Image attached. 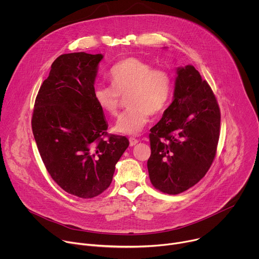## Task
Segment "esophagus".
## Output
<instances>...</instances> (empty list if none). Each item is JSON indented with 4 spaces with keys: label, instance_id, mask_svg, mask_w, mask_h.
Listing matches in <instances>:
<instances>
[{
    "label": "esophagus",
    "instance_id": "obj_1",
    "mask_svg": "<svg viewBox=\"0 0 259 259\" xmlns=\"http://www.w3.org/2000/svg\"><path fill=\"white\" fill-rule=\"evenodd\" d=\"M139 142V140L138 139H136V138H134V137H130L129 138V143H130V145L131 146H133V145H135L136 143H138Z\"/></svg>",
    "mask_w": 259,
    "mask_h": 259
}]
</instances>
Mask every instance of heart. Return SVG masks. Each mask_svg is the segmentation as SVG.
Wrapping results in <instances>:
<instances>
[{"mask_svg": "<svg viewBox=\"0 0 259 259\" xmlns=\"http://www.w3.org/2000/svg\"><path fill=\"white\" fill-rule=\"evenodd\" d=\"M112 87L97 86L93 97L104 113L117 116L121 95H127L129 107L119 117L115 130L122 134H137L149 121L168 106L172 95V79L168 71L136 57L125 58L108 72Z\"/></svg>", "mask_w": 259, "mask_h": 259, "instance_id": "1", "label": "heart"}]
</instances>
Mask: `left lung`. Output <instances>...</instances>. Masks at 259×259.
I'll use <instances>...</instances> for the list:
<instances>
[{
  "label": "left lung",
  "instance_id": "obj_1",
  "mask_svg": "<svg viewBox=\"0 0 259 259\" xmlns=\"http://www.w3.org/2000/svg\"><path fill=\"white\" fill-rule=\"evenodd\" d=\"M219 132L220 109L211 87L193 65L178 67L173 101L150 133L153 186L168 195L194 187L214 161Z\"/></svg>",
  "mask_w": 259,
  "mask_h": 259
}]
</instances>
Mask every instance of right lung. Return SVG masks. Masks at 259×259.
I'll list each match as a JSON object with an SVG mask.
<instances>
[{
    "label": "right lung",
    "instance_id": "1",
    "mask_svg": "<svg viewBox=\"0 0 259 259\" xmlns=\"http://www.w3.org/2000/svg\"><path fill=\"white\" fill-rule=\"evenodd\" d=\"M101 54H62L36 95L31 128L43 163L66 193L91 199L112 183L125 136L108 135L93 92ZM106 137L107 139L104 138Z\"/></svg>",
    "mask_w": 259,
    "mask_h": 259
}]
</instances>
